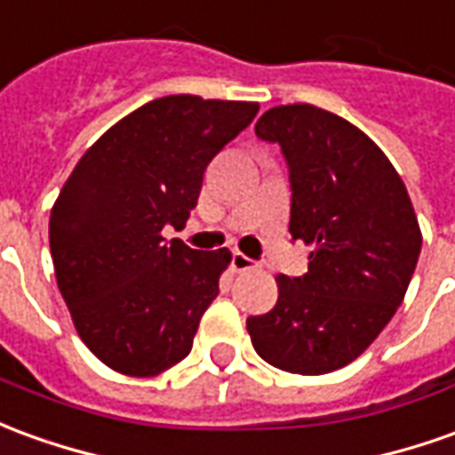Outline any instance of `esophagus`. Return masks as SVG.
<instances>
[{"label":"esophagus","instance_id":"obj_1","mask_svg":"<svg viewBox=\"0 0 455 455\" xmlns=\"http://www.w3.org/2000/svg\"><path fill=\"white\" fill-rule=\"evenodd\" d=\"M231 268L236 273L251 271V268H256V260L249 259L246 253H241V251H234V256H231Z\"/></svg>","mask_w":455,"mask_h":455}]
</instances>
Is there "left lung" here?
Returning a JSON list of instances; mask_svg holds the SVG:
<instances>
[{
    "instance_id": "8db88e82",
    "label": "left lung",
    "mask_w": 455,
    "mask_h": 455,
    "mask_svg": "<svg viewBox=\"0 0 455 455\" xmlns=\"http://www.w3.org/2000/svg\"><path fill=\"white\" fill-rule=\"evenodd\" d=\"M256 135L281 145L293 189L288 228L313 251L305 275L275 278L273 310L246 330L273 367L327 374L357 360L402 305L421 228L392 162L345 117L275 106Z\"/></svg>"
}]
</instances>
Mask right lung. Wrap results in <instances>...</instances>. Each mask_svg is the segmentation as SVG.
<instances>
[{
  "instance_id": "1",
  "label": "right lung",
  "mask_w": 455,
  "mask_h": 455,
  "mask_svg": "<svg viewBox=\"0 0 455 455\" xmlns=\"http://www.w3.org/2000/svg\"><path fill=\"white\" fill-rule=\"evenodd\" d=\"M259 103L164 95L132 110L78 160L49 219L53 271L76 332L110 370L155 377L182 362L231 251L162 236L196 206L209 162Z\"/></svg>"
}]
</instances>
